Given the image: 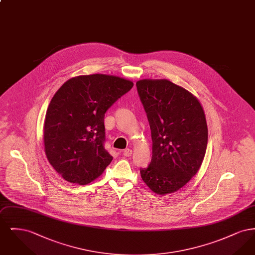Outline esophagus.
Listing matches in <instances>:
<instances>
[{
    "label": "esophagus",
    "instance_id": "34e87169",
    "mask_svg": "<svg viewBox=\"0 0 255 255\" xmlns=\"http://www.w3.org/2000/svg\"><path fill=\"white\" fill-rule=\"evenodd\" d=\"M132 155V150L131 149H125L123 151V156L124 157H130Z\"/></svg>",
    "mask_w": 255,
    "mask_h": 255
}]
</instances>
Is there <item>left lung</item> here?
<instances>
[{"mask_svg":"<svg viewBox=\"0 0 255 255\" xmlns=\"http://www.w3.org/2000/svg\"><path fill=\"white\" fill-rule=\"evenodd\" d=\"M136 89L151 129L152 159L140 169L156 194L178 191L200 169L206 155L207 125L199 99L167 79H142Z\"/></svg>","mask_w":255,"mask_h":255,"instance_id":"obj_1","label":"left lung"}]
</instances>
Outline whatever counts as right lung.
<instances>
[{
	"instance_id": "right-lung-1",
	"label": "right lung",
	"mask_w": 255,
	"mask_h": 255,
	"mask_svg": "<svg viewBox=\"0 0 255 255\" xmlns=\"http://www.w3.org/2000/svg\"><path fill=\"white\" fill-rule=\"evenodd\" d=\"M133 83L119 76H75L51 98L44 124L45 153L67 182L80 185L97 180L113 160L104 148L106 111Z\"/></svg>"
}]
</instances>
